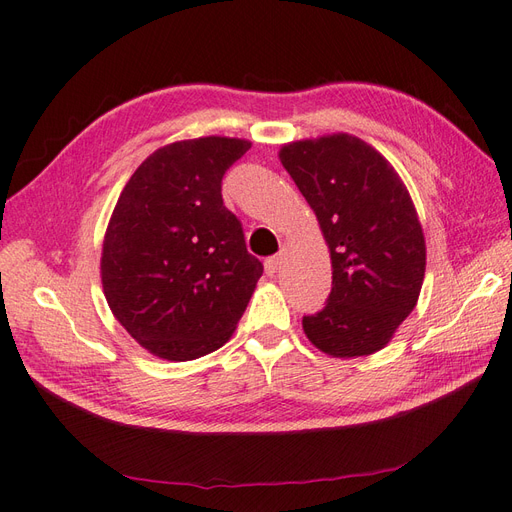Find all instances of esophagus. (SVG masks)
<instances>
[{"instance_id":"esophagus-1","label":"esophagus","mask_w":512,"mask_h":512,"mask_svg":"<svg viewBox=\"0 0 512 512\" xmlns=\"http://www.w3.org/2000/svg\"><path fill=\"white\" fill-rule=\"evenodd\" d=\"M282 265H284V252H280V254H275V256H271V258H267V262H265L267 275H275L277 271L282 269Z\"/></svg>"}]
</instances>
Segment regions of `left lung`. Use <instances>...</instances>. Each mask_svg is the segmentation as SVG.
<instances>
[{"label": "left lung", "mask_w": 512, "mask_h": 512, "mask_svg": "<svg viewBox=\"0 0 512 512\" xmlns=\"http://www.w3.org/2000/svg\"><path fill=\"white\" fill-rule=\"evenodd\" d=\"M280 160L331 252V294L303 316V331L339 359L374 354L414 309L425 277V237L406 185L374 147L344 132L288 143Z\"/></svg>", "instance_id": "8db88e82"}]
</instances>
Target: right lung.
Here are the masks:
<instances>
[{
	"label": "right lung",
	"mask_w": 512,
	"mask_h": 512,
	"mask_svg": "<svg viewBox=\"0 0 512 512\" xmlns=\"http://www.w3.org/2000/svg\"><path fill=\"white\" fill-rule=\"evenodd\" d=\"M250 147L226 136L166 145L117 200L102 245L104 297L121 327L160 359L218 350L252 299L262 262L222 200L224 173Z\"/></svg>",
	"instance_id": "add662e5"
}]
</instances>
